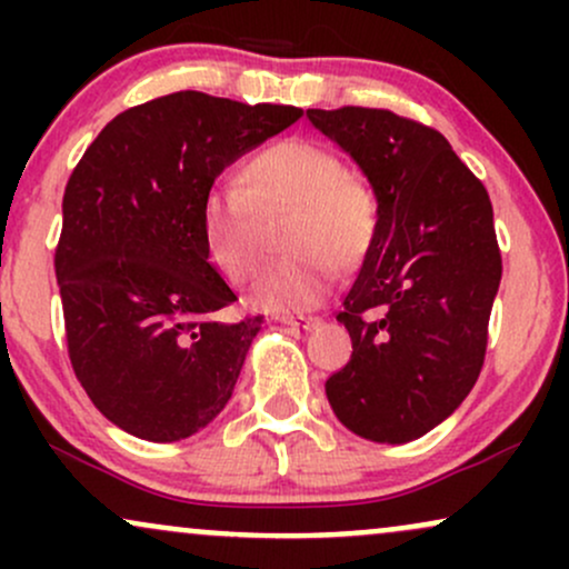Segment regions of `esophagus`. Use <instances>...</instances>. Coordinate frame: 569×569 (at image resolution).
<instances>
[{"label": "esophagus", "instance_id": "esophagus-1", "mask_svg": "<svg viewBox=\"0 0 569 569\" xmlns=\"http://www.w3.org/2000/svg\"><path fill=\"white\" fill-rule=\"evenodd\" d=\"M280 323H289V326H299V329H316L318 318L312 316H278Z\"/></svg>", "mask_w": 569, "mask_h": 569}]
</instances>
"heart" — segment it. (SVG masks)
Instances as JSON below:
<instances>
[{
  "mask_svg": "<svg viewBox=\"0 0 569 569\" xmlns=\"http://www.w3.org/2000/svg\"><path fill=\"white\" fill-rule=\"evenodd\" d=\"M289 213L280 243L289 253L253 286V302L270 310L321 305L337 264L367 259L380 227L375 192L348 173L335 149L310 139H283L246 162L240 181L206 189L198 234L208 262L232 283L257 276L264 253L262 219Z\"/></svg>",
  "mask_w": 569,
  "mask_h": 569,
  "instance_id": "1",
  "label": "heart"
}]
</instances>
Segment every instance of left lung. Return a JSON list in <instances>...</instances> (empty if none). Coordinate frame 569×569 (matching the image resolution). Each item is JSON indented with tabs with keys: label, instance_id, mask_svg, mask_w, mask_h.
Returning a JSON list of instances; mask_svg holds the SVG:
<instances>
[{
	"label": "left lung",
	"instance_id": "8db88e82",
	"mask_svg": "<svg viewBox=\"0 0 569 569\" xmlns=\"http://www.w3.org/2000/svg\"><path fill=\"white\" fill-rule=\"evenodd\" d=\"M367 173L380 227L337 321L350 361L326 380L345 428L420 439L471 393L487 356L502 259L492 202L436 128L388 109H307Z\"/></svg>",
	"mask_w": 569,
	"mask_h": 569
}]
</instances>
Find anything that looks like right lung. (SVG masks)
I'll use <instances>...</instances> for the list:
<instances>
[{
    "label": "right lung",
    "mask_w": 569,
    "mask_h": 569,
    "mask_svg": "<svg viewBox=\"0 0 569 569\" xmlns=\"http://www.w3.org/2000/svg\"><path fill=\"white\" fill-rule=\"evenodd\" d=\"M299 117L181 90L117 114L71 171L56 246L69 361L130 436L187 439L230 401L262 316L224 321L238 297L208 264L198 208L234 158Z\"/></svg>",
    "instance_id": "obj_1"
}]
</instances>
